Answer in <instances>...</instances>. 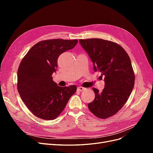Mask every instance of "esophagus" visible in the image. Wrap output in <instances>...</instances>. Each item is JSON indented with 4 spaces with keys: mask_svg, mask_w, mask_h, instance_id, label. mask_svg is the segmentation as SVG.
<instances>
[{
    "mask_svg": "<svg viewBox=\"0 0 153 153\" xmlns=\"http://www.w3.org/2000/svg\"><path fill=\"white\" fill-rule=\"evenodd\" d=\"M77 89H78V91H85L86 89V88H84V87H78L77 88Z\"/></svg>",
    "mask_w": 153,
    "mask_h": 153,
    "instance_id": "1",
    "label": "esophagus"
}]
</instances>
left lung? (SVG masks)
<instances>
[{"instance_id":"obj_1","label":"left lung","mask_w":153,"mask_h":153,"mask_svg":"<svg viewBox=\"0 0 153 153\" xmlns=\"http://www.w3.org/2000/svg\"><path fill=\"white\" fill-rule=\"evenodd\" d=\"M93 63L94 71L104 75L102 92L92 88L95 98L88 108L95 116L106 119L126 103L135 84V74L129 55L119 44L99 38L79 39Z\"/></svg>"}]
</instances>
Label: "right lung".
I'll use <instances>...</instances> for the list:
<instances>
[{
  "mask_svg": "<svg viewBox=\"0 0 153 153\" xmlns=\"http://www.w3.org/2000/svg\"><path fill=\"white\" fill-rule=\"evenodd\" d=\"M77 43V39L41 41L22 59L17 73V89L27 107L37 117L56 119L76 91L75 85H57L52 74L56 71L59 55L73 48Z\"/></svg>",
  "mask_w": 153,
  "mask_h": 153,
  "instance_id": "right-lung-1",
  "label": "right lung"
}]
</instances>
